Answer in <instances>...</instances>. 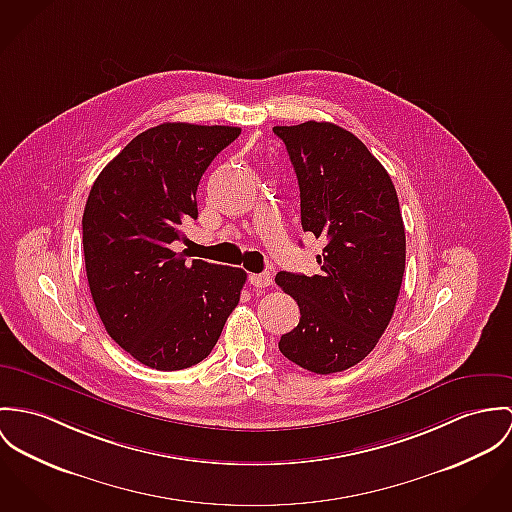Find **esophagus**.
<instances>
[{
  "mask_svg": "<svg viewBox=\"0 0 512 512\" xmlns=\"http://www.w3.org/2000/svg\"><path fill=\"white\" fill-rule=\"evenodd\" d=\"M250 283L254 287H270L272 285V276L270 274H252Z\"/></svg>",
  "mask_w": 512,
  "mask_h": 512,
  "instance_id": "obj_1",
  "label": "esophagus"
}]
</instances>
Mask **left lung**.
<instances>
[{"label": "left lung", "mask_w": 512, "mask_h": 512, "mask_svg": "<svg viewBox=\"0 0 512 512\" xmlns=\"http://www.w3.org/2000/svg\"><path fill=\"white\" fill-rule=\"evenodd\" d=\"M274 133L297 174L303 231L326 240L319 274L276 276L301 311L279 350L303 370L344 372L372 352L395 311L407 250L397 191L366 144L334 123Z\"/></svg>", "instance_id": "obj_1"}]
</instances>
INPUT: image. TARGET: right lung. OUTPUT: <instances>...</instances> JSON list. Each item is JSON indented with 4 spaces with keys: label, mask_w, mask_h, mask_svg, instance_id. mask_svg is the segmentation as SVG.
<instances>
[{
    "label": "right lung",
    "mask_w": 512,
    "mask_h": 512,
    "mask_svg": "<svg viewBox=\"0 0 512 512\" xmlns=\"http://www.w3.org/2000/svg\"><path fill=\"white\" fill-rule=\"evenodd\" d=\"M238 127L162 123L97 176L82 219L86 274L109 336L140 364L176 372L205 360L240 301L246 272L172 250L197 219L195 193Z\"/></svg>",
    "instance_id": "1"
}]
</instances>
